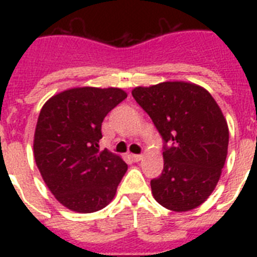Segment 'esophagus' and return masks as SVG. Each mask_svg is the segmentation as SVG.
I'll return each instance as SVG.
<instances>
[{"instance_id": "esophagus-1", "label": "esophagus", "mask_w": 257, "mask_h": 257, "mask_svg": "<svg viewBox=\"0 0 257 257\" xmlns=\"http://www.w3.org/2000/svg\"><path fill=\"white\" fill-rule=\"evenodd\" d=\"M131 158H133L134 162H139V161L143 158V156L142 154H131Z\"/></svg>"}]
</instances>
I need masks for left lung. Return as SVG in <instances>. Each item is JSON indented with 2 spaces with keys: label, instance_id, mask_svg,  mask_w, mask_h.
<instances>
[{
  "label": "left lung",
  "instance_id": "obj_1",
  "mask_svg": "<svg viewBox=\"0 0 257 257\" xmlns=\"http://www.w3.org/2000/svg\"><path fill=\"white\" fill-rule=\"evenodd\" d=\"M133 96L165 140L163 171L151 181L154 199L176 212L197 208L225 165L229 128L221 109L206 88L184 81L139 86Z\"/></svg>",
  "mask_w": 257,
  "mask_h": 257
}]
</instances>
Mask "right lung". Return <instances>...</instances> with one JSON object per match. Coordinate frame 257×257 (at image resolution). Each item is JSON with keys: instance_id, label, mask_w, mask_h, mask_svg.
Segmentation results:
<instances>
[{"instance_id": "add662e5", "label": "right lung", "mask_w": 257, "mask_h": 257, "mask_svg": "<svg viewBox=\"0 0 257 257\" xmlns=\"http://www.w3.org/2000/svg\"><path fill=\"white\" fill-rule=\"evenodd\" d=\"M127 94L118 87H74L44 104L33 139L36 165L64 207L90 213L108 206L127 171L121 157L99 151L101 123Z\"/></svg>"}]
</instances>
